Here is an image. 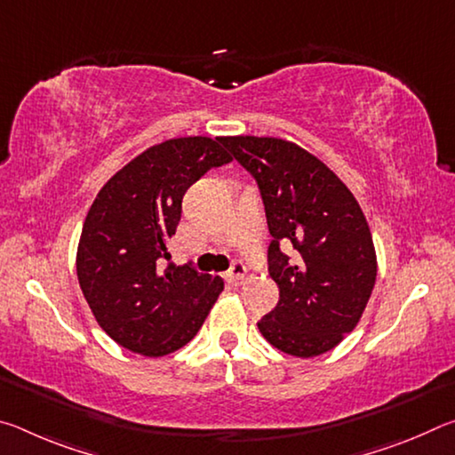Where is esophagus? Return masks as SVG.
<instances>
[{
  "label": "esophagus",
  "instance_id": "1",
  "mask_svg": "<svg viewBox=\"0 0 455 455\" xmlns=\"http://www.w3.org/2000/svg\"><path fill=\"white\" fill-rule=\"evenodd\" d=\"M244 275H246V267L241 263V260H235L233 267L228 268V279L241 281V279H244Z\"/></svg>",
  "mask_w": 455,
  "mask_h": 455
}]
</instances>
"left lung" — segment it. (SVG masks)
<instances>
[{
	"instance_id": "8db88e82",
	"label": "left lung",
	"mask_w": 455,
	"mask_h": 455,
	"mask_svg": "<svg viewBox=\"0 0 455 455\" xmlns=\"http://www.w3.org/2000/svg\"><path fill=\"white\" fill-rule=\"evenodd\" d=\"M222 144L257 180L273 236L268 273L279 284V303L257 323L259 331L295 357L331 351L355 329L375 284L363 211L301 146L259 136H227Z\"/></svg>"
}]
</instances>
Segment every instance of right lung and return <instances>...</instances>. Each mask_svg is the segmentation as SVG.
Returning <instances> with one entry per match:
<instances>
[{
    "mask_svg": "<svg viewBox=\"0 0 455 455\" xmlns=\"http://www.w3.org/2000/svg\"><path fill=\"white\" fill-rule=\"evenodd\" d=\"M233 156L222 138H172L150 146L98 192L84 220L76 271L92 313L122 347L146 357L180 349L203 327L225 283L174 267L168 241L182 196Z\"/></svg>",
    "mask_w": 455,
    "mask_h": 455,
    "instance_id": "add662e5",
    "label": "right lung"
}]
</instances>
